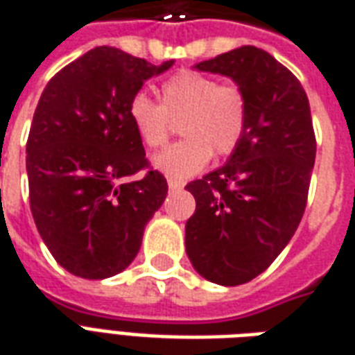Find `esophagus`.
I'll return each mask as SVG.
<instances>
[{"label": "esophagus", "mask_w": 355, "mask_h": 355, "mask_svg": "<svg viewBox=\"0 0 355 355\" xmlns=\"http://www.w3.org/2000/svg\"><path fill=\"white\" fill-rule=\"evenodd\" d=\"M167 186H169V190H180V188H184V182L178 178H167Z\"/></svg>", "instance_id": "1"}]
</instances>
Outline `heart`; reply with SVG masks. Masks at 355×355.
Here are the masks:
<instances>
[{
	"mask_svg": "<svg viewBox=\"0 0 355 355\" xmlns=\"http://www.w3.org/2000/svg\"><path fill=\"white\" fill-rule=\"evenodd\" d=\"M249 117L245 93L234 83H218L196 70H182L159 87V104L146 93L129 102V119L148 150L167 144L173 121L184 140L154 157V167L169 178L198 175L216 155L232 154L243 139Z\"/></svg>",
	"mask_w": 355,
	"mask_h": 355,
	"instance_id": "heart-1",
	"label": "heart"
}]
</instances>
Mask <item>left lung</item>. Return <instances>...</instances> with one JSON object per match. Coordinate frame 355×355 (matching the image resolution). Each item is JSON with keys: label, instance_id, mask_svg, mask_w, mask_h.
Listing matches in <instances>:
<instances>
[{"label": "left lung", "instance_id": "left-lung-1", "mask_svg": "<svg viewBox=\"0 0 355 355\" xmlns=\"http://www.w3.org/2000/svg\"><path fill=\"white\" fill-rule=\"evenodd\" d=\"M196 68L230 78L249 104L245 135L228 162L186 186L196 198L186 254L205 279L234 287L277 259L304 215L315 162L312 116L300 81L253 45Z\"/></svg>", "mask_w": 355, "mask_h": 355}]
</instances>
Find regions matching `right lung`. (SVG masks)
Listing matches in <instances>:
<instances>
[{
    "label": "right lung",
    "mask_w": 355,
    "mask_h": 355,
    "mask_svg": "<svg viewBox=\"0 0 355 355\" xmlns=\"http://www.w3.org/2000/svg\"><path fill=\"white\" fill-rule=\"evenodd\" d=\"M173 66L116 47H94L47 83L26 144L30 209L51 254L70 274L104 279L139 253L167 180L146 169L129 102L144 81Z\"/></svg>",
    "instance_id": "obj_1"
}]
</instances>
